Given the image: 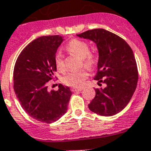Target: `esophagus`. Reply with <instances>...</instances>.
Listing matches in <instances>:
<instances>
[{
    "mask_svg": "<svg viewBox=\"0 0 151 151\" xmlns=\"http://www.w3.org/2000/svg\"><path fill=\"white\" fill-rule=\"evenodd\" d=\"M71 91L72 92H76V91H83V88H72L71 89Z\"/></svg>",
    "mask_w": 151,
    "mask_h": 151,
    "instance_id": "1",
    "label": "esophagus"
}]
</instances>
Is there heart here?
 Returning <instances> with one entry per match:
<instances>
[{
	"label": "heart",
	"mask_w": 151,
	"mask_h": 151,
	"mask_svg": "<svg viewBox=\"0 0 151 151\" xmlns=\"http://www.w3.org/2000/svg\"><path fill=\"white\" fill-rule=\"evenodd\" d=\"M66 50L81 58L83 65L88 68H92L97 61V57L95 54L90 52L88 44L83 40L73 39L66 46ZM55 63L57 69L59 71H65L63 55L61 52H58L55 57ZM88 77L87 71L85 69L71 71L62 78V82L68 86L80 88L84 84Z\"/></svg>",
	"instance_id": "1"
}]
</instances>
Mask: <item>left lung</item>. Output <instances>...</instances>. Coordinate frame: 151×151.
<instances>
[{
	"label": "left lung",
	"mask_w": 151,
	"mask_h": 151,
	"mask_svg": "<svg viewBox=\"0 0 151 151\" xmlns=\"http://www.w3.org/2000/svg\"><path fill=\"white\" fill-rule=\"evenodd\" d=\"M77 36L94 42L99 52L94 80L105 83L95 88L96 95L88 108L101 116L116 114L131 100L138 82V69L132 49L122 37L103 29H95Z\"/></svg>",
	"instance_id": "obj_1"
}]
</instances>
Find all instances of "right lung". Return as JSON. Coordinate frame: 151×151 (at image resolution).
<instances>
[{
	"label": "right lung",
	"instance_id": "right-lung-1",
	"mask_svg": "<svg viewBox=\"0 0 151 151\" xmlns=\"http://www.w3.org/2000/svg\"><path fill=\"white\" fill-rule=\"evenodd\" d=\"M63 41L59 35L40 37L23 49L14 65L13 80L17 99L29 116L46 123L65 114L72 93L62 84L58 91H48L49 81L57 71L55 55Z\"/></svg>",
	"mask_w": 151,
	"mask_h": 151
}]
</instances>
